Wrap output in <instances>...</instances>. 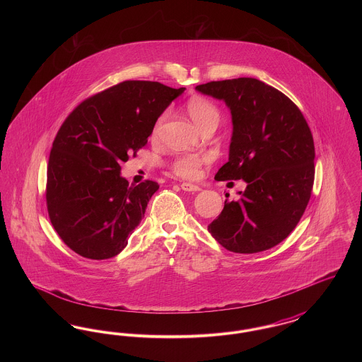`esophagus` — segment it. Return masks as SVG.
Here are the masks:
<instances>
[{"label": "esophagus", "instance_id": "1", "mask_svg": "<svg viewBox=\"0 0 362 362\" xmlns=\"http://www.w3.org/2000/svg\"><path fill=\"white\" fill-rule=\"evenodd\" d=\"M180 187L182 189H185V191H191V192H197V191H201V187L199 186H197V185H192V183H182L180 185Z\"/></svg>", "mask_w": 362, "mask_h": 362}]
</instances>
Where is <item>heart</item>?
Listing matches in <instances>:
<instances>
[{
  "mask_svg": "<svg viewBox=\"0 0 362 362\" xmlns=\"http://www.w3.org/2000/svg\"><path fill=\"white\" fill-rule=\"evenodd\" d=\"M187 114L192 122L202 129L209 123L218 124L220 121V112L217 107L213 103H210L206 99L202 98H194L187 103ZM160 123H157L155 127L153 134H157ZM211 156L207 153H185V155L177 156L173 163V171L186 179H197L201 173L202 167L210 163Z\"/></svg>",
  "mask_w": 362,
  "mask_h": 362,
  "instance_id": "obj_1",
  "label": "heart"
}]
</instances>
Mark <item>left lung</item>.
Listing matches in <instances>:
<instances>
[{"label":"left lung","mask_w":362,"mask_h":362,"mask_svg":"<svg viewBox=\"0 0 362 362\" xmlns=\"http://www.w3.org/2000/svg\"><path fill=\"white\" fill-rule=\"evenodd\" d=\"M195 89L225 102L232 115L229 158L214 179L247 183L207 230L228 251H266L291 235L310 202L315 146L308 123L288 96L257 78Z\"/></svg>","instance_id":"8db88e82"}]
</instances>
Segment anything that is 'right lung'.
<instances>
[{
    "instance_id": "add662e5",
    "label": "right lung",
    "mask_w": 362,
    "mask_h": 362,
    "mask_svg": "<svg viewBox=\"0 0 362 362\" xmlns=\"http://www.w3.org/2000/svg\"><path fill=\"white\" fill-rule=\"evenodd\" d=\"M185 88L123 81L80 104L52 142L46 201L54 229L88 259L118 255L158 189L130 186L122 161L145 146L155 123Z\"/></svg>"
}]
</instances>
